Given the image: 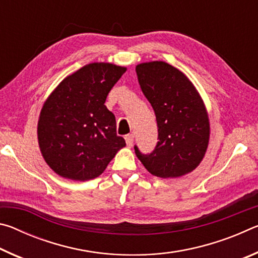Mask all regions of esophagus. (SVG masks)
Masks as SVG:
<instances>
[{
    "label": "esophagus",
    "instance_id": "obj_1",
    "mask_svg": "<svg viewBox=\"0 0 258 258\" xmlns=\"http://www.w3.org/2000/svg\"><path fill=\"white\" fill-rule=\"evenodd\" d=\"M125 141L127 147H132L133 146V141H134V135L133 134H127L125 137Z\"/></svg>",
    "mask_w": 258,
    "mask_h": 258
}]
</instances>
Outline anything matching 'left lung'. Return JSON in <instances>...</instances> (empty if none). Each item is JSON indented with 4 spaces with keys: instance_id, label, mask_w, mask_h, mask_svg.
<instances>
[{
    "instance_id": "1",
    "label": "left lung",
    "mask_w": 258,
    "mask_h": 258,
    "mask_svg": "<svg viewBox=\"0 0 258 258\" xmlns=\"http://www.w3.org/2000/svg\"><path fill=\"white\" fill-rule=\"evenodd\" d=\"M135 71L158 126L154 151L145 155L135 146V154L152 175H185L200 164L208 147L211 127L203 99L184 74L164 61L140 63Z\"/></svg>"
}]
</instances>
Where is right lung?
<instances>
[{
    "instance_id": "1",
    "label": "right lung",
    "mask_w": 258,
    "mask_h": 258,
    "mask_svg": "<svg viewBox=\"0 0 258 258\" xmlns=\"http://www.w3.org/2000/svg\"><path fill=\"white\" fill-rule=\"evenodd\" d=\"M125 67L93 62L67 76L43 104L37 124L42 156L58 175L87 181L101 175L126 146L104 106Z\"/></svg>"
}]
</instances>
